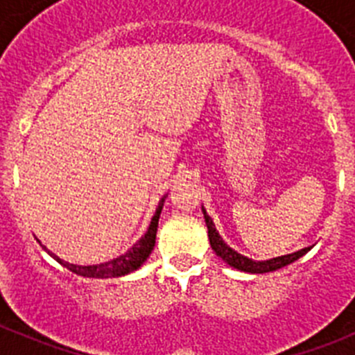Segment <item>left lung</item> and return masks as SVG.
Masks as SVG:
<instances>
[{"mask_svg":"<svg viewBox=\"0 0 355 355\" xmlns=\"http://www.w3.org/2000/svg\"><path fill=\"white\" fill-rule=\"evenodd\" d=\"M202 213H205V220H206V225H208V238H209V245H211V249L215 250L216 256H220L229 266L238 268V270L241 272H249V274H265V272H274L277 270V268H283V266L297 261L300 256H304L307 250L311 249V247H304V249L297 250V252L286 254V256H281V258L268 259V261H252V259L245 258V256H241V254H238L236 250L231 249V247L222 240L220 234L216 233L211 216L206 213V209H202Z\"/></svg>","mask_w":355,"mask_h":355,"instance_id":"left-lung-1","label":"left lung"}]
</instances>
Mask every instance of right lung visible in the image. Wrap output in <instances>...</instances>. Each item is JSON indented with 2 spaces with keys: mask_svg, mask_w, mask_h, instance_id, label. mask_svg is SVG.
Here are the masks:
<instances>
[{
  "mask_svg": "<svg viewBox=\"0 0 355 355\" xmlns=\"http://www.w3.org/2000/svg\"><path fill=\"white\" fill-rule=\"evenodd\" d=\"M163 200L159 202L158 209H156L155 216H153V220H150L149 229H147V233L140 238L126 254H122L119 258L112 259V261H106L101 263V265H90V266H81V265H72V263L64 261L60 259L58 256H55L53 252H49L46 247L42 245L44 250H48V254L51 258H55L56 261L60 263L62 266L69 268L71 272L78 275H83V277H97V279H106V277H121V275H126L130 272L137 270L147 258H149L150 250L155 247V241H156V231H158V218H159V213H162L163 208Z\"/></svg>",
  "mask_w": 355,
  "mask_h": 355,
  "instance_id": "obj_1",
  "label": "right lung"
}]
</instances>
